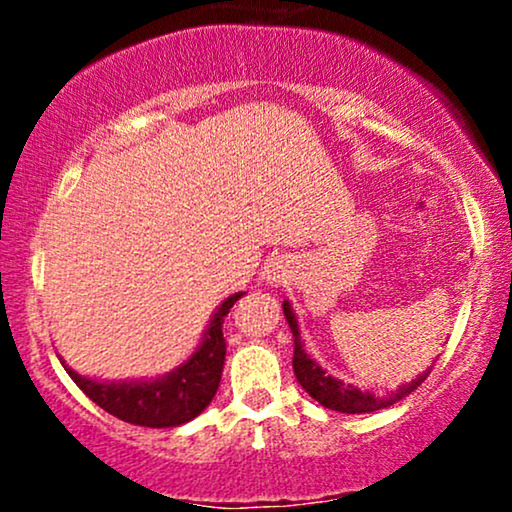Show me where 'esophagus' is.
Listing matches in <instances>:
<instances>
[{"instance_id":"esophagus-1","label":"esophagus","mask_w":512,"mask_h":512,"mask_svg":"<svg viewBox=\"0 0 512 512\" xmlns=\"http://www.w3.org/2000/svg\"><path fill=\"white\" fill-rule=\"evenodd\" d=\"M267 281H269V284H274V281H279V274H276V272L267 274Z\"/></svg>"}]
</instances>
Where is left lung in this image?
Here are the masks:
<instances>
[{"label": "left lung", "instance_id": "left-lung-1", "mask_svg": "<svg viewBox=\"0 0 512 512\" xmlns=\"http://www.w3.org/2000/svg\"><path fill=\"white\" fill-rule=\"evenodd\" d=\"M284 315L289 322L291 334H293V373L301 387L308 392L315 402H320L322 407L332 411H342V414H370V411H378L397 404L399 399H404L416 390L426 380V375L431 373L433 366H428L424 373L416 375L409 383H402L397 390H385L383 395H373L368 390H358V387L344 383V380L332 378L327 375V370H322L320 363H315V358H310L308 351L301 342V332H298V320L293 313L291 303L284 301Z\"/></svg>", "mask_w": 512, "mask_h": 512}]
</instances>
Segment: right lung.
Instances as JSON below:
<instances>
[{
    "label": "right lung",
    "instance_id": "add662e5",
    "mask_svg": "<svg viewBox=\"0 0 512 512\" xmlns=\"http://www.w3.org/2000/svg\"><path fill=\"white\" fill-rule=\"evenodd\" d=\"M245 291L223 298L211 315L207 330L190 356L180 366L156 378L98 380L76 373L62 361L69 378L84 390L98 407L127 421L146 428H173L187 424L202 414L219 390L223 361H226V339H223V317Z\"/></svg>",
    "mask_w": 512,
    "mask_h": 512
}]
</instances>
